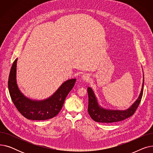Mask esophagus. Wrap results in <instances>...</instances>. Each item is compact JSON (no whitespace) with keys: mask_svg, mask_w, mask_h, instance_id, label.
I'll return each mask as SVG.
<instances>
[{"mask_svg":"<svg viewBox=\"0 0 153 153\" xmlns=\"http://www.w3.org/2000/svg\"><path fill=\"white\" fill-rule=\"evenodd\" d=\"M89 79H90V74H89L84 73L82 76V81H89Z\"/></svg>","mask_w":153,"mask_h":153,"instance_id":"esophagus-1","label":"esophagus"}]
</instances>
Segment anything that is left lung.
Returning a JSON list of instances; mask_svg holds the SVG:
<instances>
[{"label": "left lung", "instance_id": "left-lung-1", "mask_svg": "<svg viewBox=\"0 0 153 153\" xmlns=\"http://www.w3.org/2000/svg\"><path fill=\"white\" fill-rule=\"evenodd\" d=\"M144 87V75L143 81L141 91L138 98L137 99L133 105L126 110H110L101 107L98 103L97 97L92 89V88H87L88 96H89V105H88V112L90 117L95 122L110 123L120 122L132 116L135 111L139 106V104L141 100L143 93Z\"/></svg>", "mask_w": 153, "mask_h": 153}]
</instances>
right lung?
<instances>
[{"instance_id":"1","label":"right lung","mask_w":153,"mask_h":153,"mask_svg":"<svg viewBox=\"0 0 153 153\" xmlns=\"http://www.w3.org/2000/svg\"><path fill=\"white\" fill-rule=\"evenodd\" d=\"M17 62V58L13 62L8 81L10 97L16 108L23 117L32 120H45L57 115L76 79H69L62 83L49 98L42 100H32L25 97L19 89L16 79Z\"/></svg>"}]
</instances>
